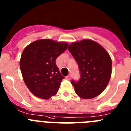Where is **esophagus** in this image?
<instances>
[{
    "label": "esophagus",
    "instance_id": "34e87169",
    "mask_svg": "<svg viewBox=\"0 0 131 131\" xmlns=\"http://www.w3.org/2000/svg\"><path fill=\"white\" fill-rule=\"evenodd\" d=\"M71 74H69V75H68L66 77V79L68 80H70V79H71Z\"/></svg>",
    "mask_w": 131,
    "mask_h": 131
}]
</instances>
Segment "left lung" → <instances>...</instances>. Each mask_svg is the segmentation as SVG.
I'll return each mask as SVG.
<instances>
[{
	"label": "left lung",
	"instance_id": "obj_1",
	"mask_svg": "<svg viewBox=\"0 0 131 131\" xmlns=\"http://www.w3.org/2000/svg\"><path fill=\"white\" fill-rule=\"evenodd\" d=\"M68 50L79 66L80 79L71 83L81 98L90 99L101 94L108 84L112 74V60L101 45L93 40L73 42Z\"/></svg>",
	"mask_w": 131,
	"mask_h": 131
}]
</instances>
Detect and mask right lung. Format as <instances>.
Returning <instances> with one entry per match:
<instances>
[{
	"mask_svg": "<svg viewBox=\"0 0 131 131\" xmlns=\"http://www.w3.org/2000/svg\"><path fill=\"white\" fill-rule=\"evenodd\" d=\"M66 42L51 39L36 40L25 47L20 59V69L26 86L38 98L48 99L58 91L62 80L56 60L67 49Z\"/></svg>",
	"mask_w": 131,
	"mask_h": 131,
	"instance_id": "add662e5",
	"label": "right lung"
}]
</instances>
